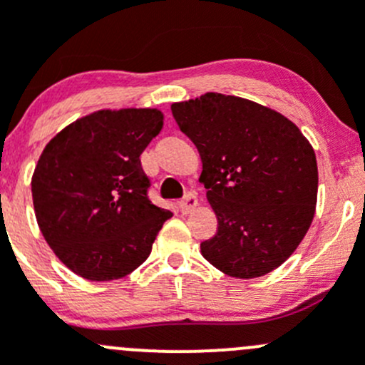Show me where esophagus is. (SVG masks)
Masks as SVG:
<instances>
[{"instance_id":"esophagus-1","label":"esophagus","mask_w":365,"mask_h":365,"mask_svg":"<svg viewBox=\"0 0 365 365\" xmlns=\"http://www.w3.org/2000/svg\"><path fill=\"white\" fill-rule=\"evenodd\" d=\"M178 206H180V212L182 213L192 212V210L197 206V196L194 192H187L185 197H183V200L178 203Z\"/></svg>"}]
</instances>
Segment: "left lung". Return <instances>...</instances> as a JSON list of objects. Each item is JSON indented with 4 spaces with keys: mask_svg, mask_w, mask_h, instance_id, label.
Returning <instances> with one entry per match:
<instances>
[{
    "mask_svg": "<svg viewBox=\"0 0 365 365\" xmlns=\"http://www.w3.org/2000/svg\"><path fill=\"white\" fill-rule=\"evenodd\" d=\"M171 111L200 152L219 222L201 242L205 259L237 279L281 267L314 217L318 165L307 139L281 113L233 95L205 93Z\"/></svg>",
    "mask_w": 365,
    "mask_h": 365,
    "instance_id": "obj_1",
    "label": "left lung"
}]
</instances>
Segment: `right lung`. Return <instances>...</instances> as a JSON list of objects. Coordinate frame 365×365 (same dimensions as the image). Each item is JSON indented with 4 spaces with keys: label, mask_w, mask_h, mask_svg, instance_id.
Returning a JSON list of instances; mask_svg holds the SVG:
<instances>
[{
    "label": "right lung",
    "mask_w": 365,
    "mask_h": 365,
    "mask_svg": "<svg viewBox=\"0 0 365 365\" xmlns=\"http://www.w3.org/2000/svg\"><path fill=\"white\" fill-rule=\"evenodd\" d=\"M157 109L91 113L54 135L31 180L36 222L54 254L88 281H114L152 252L169 210L148 197L141 153L162 128Z\"/></svg>",
    "instance_id": "obj_1"
}]
</instances>
